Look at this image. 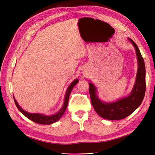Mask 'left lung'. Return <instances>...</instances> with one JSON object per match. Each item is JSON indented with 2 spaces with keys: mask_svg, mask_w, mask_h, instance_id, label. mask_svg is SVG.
<instances>
[{
  "mask_svg": "<svg viewBox=\"0 0 155 155\" xmlns=\"http://www.w3.org/2000/svg\"><path fill=\"white\" fill-rule=\"evenodd\" d=\"M135 49L138 61V70L132 91L128 96L112 102L102 101L97 95V89L90 81V93L92 105L97 114L101 118L109 120L124 119L140 107L143 100L145 92V67L144 60L134 42L128 38Z\"/></svg>",
  "mask_w": 155,
  "mask_h": 155,
  "instance_id": "8db88e82",
  "label": "left lung"
}]
</instances>
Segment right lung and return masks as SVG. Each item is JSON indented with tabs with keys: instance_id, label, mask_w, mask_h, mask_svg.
<instances>
[{
	"instance_id": "1",
	"label": "right lung",
	"mask_w": 155,
	"mask_h": 155,
	"mask_svg": "<svg viewBox=\"0 0 155 155\" xmlns=\"http://www.w3.org/2000/svg\"><path fill=\"white\" fill-rule=\"evenodd\" d=\"M78 81H79L78 79H76L70 84V85L68 87L67 89L66 93H65V96L64 97V103H63V106L58 112H56L55 114H54L46 115L42 113H31V112H26V110H23L20 107V105L18 104L17 100H15V97L13 96L14 101H15V105L18 110H19L23 115H25L26 118H28L29 120L39 124H43V125L51 124L59 120L60 118H61L62 116L63 115V114L64 113V112L66 110L67 105H68L69 96L70 94V93H71L74 87L76 85V84L78 83Z\"/></svg>"
}]
</instances>
